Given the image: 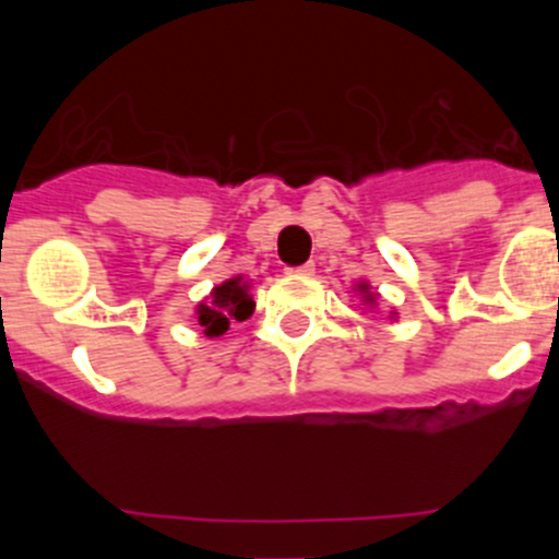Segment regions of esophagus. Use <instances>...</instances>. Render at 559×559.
Instances as JSON below:
<instances>
[{"label":"esophagus","instance_id":"34e87169","mask_svg":"<svg viewBox=\"0 0 559 559\" xmlns=\"http://www.w3.org/2000/svg\"><path fill=\"white\" fill-rule=\"evenodd\" d=\"M313 270H316V264L308 262V264H300V267H289V273H295V275H313Z\"/></svg>","mask_w":559,"mask_h":559}]
</instances>
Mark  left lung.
Instances as JSON below:
<instances>
[{
    "label": "left lung",
    "mask_w": 559,
    "mask_h": 559,
    "mask_svg": "<svg viewBox=\"0 0 559 559\" xmlns=\"http://www.w3.org/2000/svg\"><path fill=\"white\" fill-rule=\"evenodd\" d=\"M354 292L359 295V302L365 306V311H376V308H379L381 295H379V292H373V286H370L368 281H357V284H354ZM394 316H397V313L389 311V319H394Z\"/></svg>",
    "instance_id": "obj_1"
}]
</instances>
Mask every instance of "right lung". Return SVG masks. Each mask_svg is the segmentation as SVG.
Here are the masks:
<instances>
[{
  "instance_id": "obj_1",
  "label": "right lung",
  "mask_w": 559,
  "mask_h": 559,
  "mask_svg": "<svg viewBox=\"0 0 559 559\" xmlns=\"http://www.w3.org/2000/svg\"><path fill=\"white\" fill-rule=\"evenodd\" d=\"M194 313L207 337H222L233 321H246L253 313L251 284H248L243 275H233V278L222 281L194 308Z\"/></svg>"
}]
</instances>
